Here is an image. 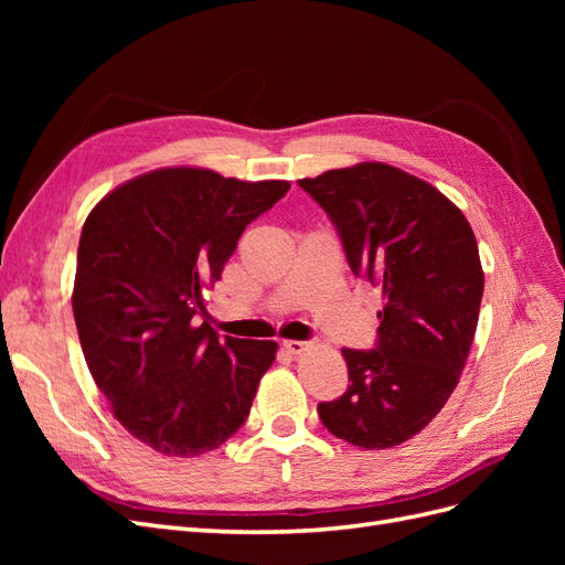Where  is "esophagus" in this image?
I'll return each instance as SVG.
<instances>
[{"mask_svg":"<svg viewBox=\"0 0 565 565\" xmlns=\"http://www.w3.org/2000/svg\"><path fill=\"white\" fill-rule=\"evenodd\" d=\"M309 341H297V339H289V341H282V349L289 353V355H301L303 351H309Z\"/></svg>","mask_w":565,"mask_h":565,"instance_id":"1","label":"esophagus"}]
</instances>
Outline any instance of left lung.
Listing matches in <instances>:
<instances>
[{
	"label": "left lung",
	"instance_id": "obj_1",
	"mask_svg": "<svg viewBox=\"0 0 565 565\" xmlns=\"http://www.w3.org/2000/svg\"><path fill=\"white\" fill-rule=\"evenodd\" d=\"M299 185L334 224L358 278L382 289L377 344L341 349L349 388L320 422L365 450L419 434L465 370L483 299L469 221L431 183L384 162L330 169Z\"/></svg>",
	"mask_w": 565,
	"mask_h": 565
}]
</instances>
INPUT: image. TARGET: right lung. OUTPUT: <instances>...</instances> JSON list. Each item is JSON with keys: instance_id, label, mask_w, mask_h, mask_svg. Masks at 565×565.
Wrapping results in <instances>:
<instances>
[{"instance_id": "add662e5", "label": "right lung", "mask_w": 565, "mask_h": 565, "mask_svg": "<svg viewBox=\"0 0 565 565\" xmlns=\"http://www.w3.org/2000/svg\"><path fill=\"white\" fill-rule=\"evenodd\" d=\"M287 191L169 167L115 188L84 221L73 292L84 361L148 448L195 457L245 424L278 344L218 339L195 318L247 224Z\"/></svg>"}]
</instances>
